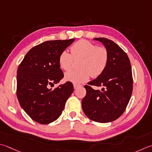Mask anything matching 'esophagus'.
Returning <instances> with one entry per match:
<instances>
[{
	"label": "esophagus",
	"instance_id": "34e87169",
	"mask_svg": "<svg viewBox=\"0 0 152 152\" xmlns=\"http://www.w3.org/2000/svg\"><path fill=\"white\" fill-rule=\"evenodd\" d=\"M73 86H74V89H77L78 87H80V86H82L81 85L77 84H74Z\"/></svg>",
	"mask_w": 152,
	"mask_h": 152
}]
</instances>
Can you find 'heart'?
Here are the masks:
<instances>
[{
    "mask_svg": "<svg viewBox=\"0 0 152 152\" xmlns=\"http://www.w3.org/2000/svg\"><path fill=\"white\" fill-rule=\"evenodd\" d=\"M71 54L66 50L61 52L58 56V64L64 70H69L74 60H80V69L66 72L64 78L66 81L80 84L87 81L91 76L97 78L104 72L109 63V55L106 47L97 46L88 40L81 39L70 47Z\"/></svg>",
    "mask_w": 152,
    "mask_h": 152,
    "instance_id": "1",
    "label": "heart"
}]
</instances>
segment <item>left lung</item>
I'll use <instances>...</instances> for the list:
<instances>
[{"label": "left lung", "mask_w": 152, "mask_h": 152, "mask_svg": "<svg viewBox=\"0 0 152 152\" xmlns=\"http://www.w3.org/2000/svg\"><path fill=\"white\" fill-rule=\"evenodd\" d=\"M108 50L109 59L105 70L96 79L84 86L86 95L82 101L84 113L97 123H109L123 114L132 96V68L126 53L114 41L107 38H95ZM92 85L102 86V91Z\"/></svg>", "instance_id": "8db88e82"}]
</instances>
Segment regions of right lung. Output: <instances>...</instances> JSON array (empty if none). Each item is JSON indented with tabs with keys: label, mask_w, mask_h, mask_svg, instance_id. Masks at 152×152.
I'll list each match as a JSON object with an SVG mask.
<instances>
[{
	"label": "right lung",
	"mask_w": 152,
	"mask_h": 152,
	"mask_svg": "<svg viewBox=\"0 0 152 152\" xmlns=\"http://www.w3.org/2000/svg\"><path fill=\"white\" fill-rule=\"evenodd\" d=\"M74 41H47L31 48L17 70L16 95L20 105L31 119L47 124L60 117L74 91L70 82L53 87L63 78L58 56Z\"/></svg>",
	"instance_id": "right-lung-1"
}]
</instances>
